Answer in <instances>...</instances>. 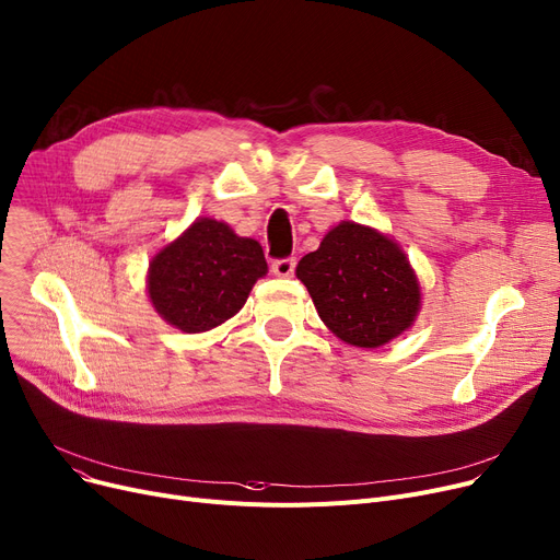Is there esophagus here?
Listing matches in <instances>:
<instances>
[{
    "label": "esophagus",
    "instance_id": "34e87169",
    "mask_svg": "<svg viewBox=\"0 0 560 560\" xmlns=\"http://www.w3.org/2000/svg\"><path fill=\"white\" fill-rule=\"evenodd\" d=\"M295 265H298V260L292 258V256H288V258H277V260H272V272L277 275V277H292L295 275Z\"/></svg>",
    "mask_w": 560,
    "mask_h": 560
}]
</instances>
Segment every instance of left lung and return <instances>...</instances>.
Returning a JSON list of instances; mask_svg holds the SVG:
<instances>
[{"label": "left lung", "instance_id": "1", "mask_svg": "<svg viewBox=\"0 0 560 560\" xmlns=\"http://www.w3.org/2000/svg\"><path fill=\"white\" fill-rule=\"evenodd\" d=\"M319 319L347 345L374 349L413 325L422 292L401 247L357 222L334 226L298 265Z\"/></svg>", "mask_w": 560, "mask_h": 560}]
</instances>
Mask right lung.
<instances>
[{
  "label": "right lung",
  "mask_w": 560,
  "mask_h": 560,
  "mask_svg": "<svg viewBox=\"0 0 560 560\" xmlns=\"http://www.w3.org/2000/svg\"><path fill=\"white\" fill-rule=\"evenodd\" d=\"M268 275L262 247L213 218L195 220L150 262L147 292L156 313L184 334L220 327Z\"/></svg>",
  "instance_id": "1"
}]
</instances>
